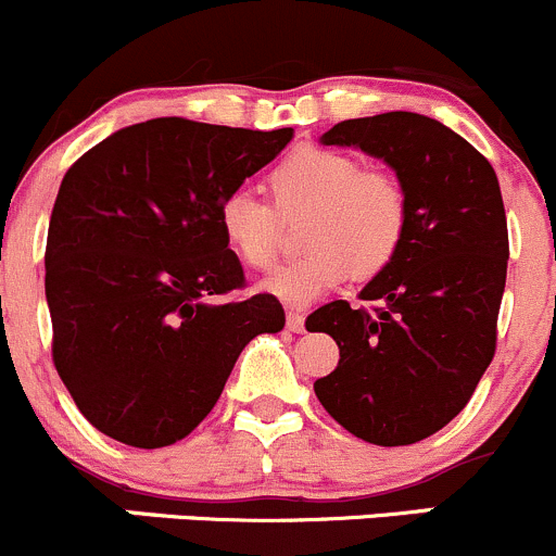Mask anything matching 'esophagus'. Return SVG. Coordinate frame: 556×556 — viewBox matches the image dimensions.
Instances as JSON below:
<instances>
[{
	"mask_svg": "<svg viewBox=\"0 0 556 556\" xmlns=\"http://www.w3.org/2000/svg\"><path fill=\"white\" fill-rule=\"evenodd\" d=\"M288 330L293 333H304L306 330V317L301 312H288Z\"/></svg>",
	"mask_w": 556,
	"mask_h": 556,
	"instance_id": "obj_1",
	"label": "esophagus"
}]
</instances>
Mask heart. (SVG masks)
<instances>
[{"mask_svg":"<svg viewBox=\"0 0 556 556\" xmlns=\"http://www.w3.org/2000/svg\"><path fill=\"white\" fill-rule=\"evenodd\" d=\"M274 205L301 217L304 255L274 271L263 290L293 306H306L339 288L346 277H379L401 252L408 231V201L392 174L366 169L361 159L330 148H299L271 174ZM247 188L228 190L217 206L226 244L250 268L274 266L279 216Z\"/></svg>","mask_w":556,"mask_h":556,"instance_id":"obj_1","label":"heart"}]
</instances>
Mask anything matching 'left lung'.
Returning <instances> with one entry per match:
<instances>
[{
  "instance_id": "8db88e82",
  "label": "left lung",
  "mask_w": 556,
  "mask_h": 556,
  "mask_svg": "<svg viewBox=\"0 0 556 556\" xmlns=\"http://www.w3.org/2000/svg\"><path fill=\"white\" fill-rule=\"evenodd\" d=\"M319 142L382 159L406 193L408 231L390 268L361 290L377 309L330 301L306 319L341 355L314 392L357 439L417 444L463 412L495 357L508 266L497 174L473 144L417 112L341 121Z\"/></svg>"
}]
</instances>
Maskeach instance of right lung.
I'll return each mask as SVG.
<instances>
[{"label": "right lung", "mask_w": 556, "mask_h": 556, "mask_svg": "<svg viewBox=\"0 0 556 556\" xmlns=\"http://www.w3.org/2000/svg\"><path fill=\"white\" fill-rule=\"evenodd\" d=\"M290 139L293 128L155 117L110 134L64 174L45 247L53 363L104 435L139 450L185 439L244 346L285 328L274 295L228 299L244 271L217 206Z\"/></svg>", "instance_id": "add662e5"}]
</instances>
